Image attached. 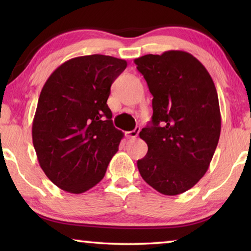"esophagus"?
<instances>
[{
    "instance_id": "obj_1",
    "label": "esophagus",
    "mask_w": 251,
    "mask_h": 251,
    "mask_svg": "<svg viewBox=\"0 0 251 251\" xmlns=\"http://www.w3.org/2000/svg\"><path fill=\"white\" fill-rule=\"evenodd\" d=\"M139 130H141V128H139V127H136V128H135L134 130L126 131L125 136H126L127 138H135V137H137V136H138Z\"/></svg>"
}]
</instances>
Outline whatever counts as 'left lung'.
I'll return each instance as SVG.
<instances>
[{
    "label": "left lung",
    "mask_w": 251,
    "mask_h": 251,
    "mask_svg": "<svg viewBox=\"0 0 251 251\" xmlns=\"http://www.w3.org/2000/svg\"><path fill=\"white\" fill-rule=\"evenodd\" d=\"M152 95V116L139 137L148 151L141 176L163 195L192 188L208 171L222 128L217 91L201 62L184 50L135 59Z\"/></svg>",
    "instance_id": "obj_1"
}]
</instances>
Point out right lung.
Listing matches in <instances>:
<instances>
[{"label": "right lung", "mask_w": 251, "mask_h": 251, "mask_svg": "<svg viewBox=\"0 0 251 251\" xmlns=\"http://www.w3.org/2000/svg\"><path fill=\"white\" fill-rule=\"evenodd\" d=\"M127 62L86 55L58 66L42 88L32 138L49 179L82 194L103 179L124 134L115 128L106 104L110 86Z\"/></svg>", "instance_id": "obj_1"}]
</instances>
